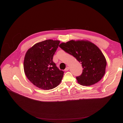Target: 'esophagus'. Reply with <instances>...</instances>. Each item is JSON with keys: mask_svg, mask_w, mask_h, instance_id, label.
<instances>
[{"mask_svg": "<svg viewBox=\"0 0 123 123\" xmlns=\"http://www.w3.org/2000/svg\"><path fill=\"white\" fill-rule=\"evenodd\" d=\"M69 67H67L65 68V71H67L69 70Z\"/></svg>", "mask_w": 123, "mask_h": 123, "instance_id": "1", "label": "esophagus"}]
</instances>
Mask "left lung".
<instances>
[{
  "label": "left lung",
  "instance_id": "1",
  "mask_svg": "<svg viewBox=\"0 0 123 123\" xmlns=\"http://www.w3.org/2000/svg\"><path fill=\"white\" fill-rule=\"evenodd\" d=\"M59 47L72 55L82 64V74L76 77L78 83L91 86L98 82L105 73L107 62L100 49L87 40H70L63 42Z\"/></svg>",
  "mask_w": 123,
  "mask_h": 123
}]
</instances>
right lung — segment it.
Returning <instances> with one entry per match:
<instances>
[{
    "label": "right lung",
    "mask_w": 123,
    "mask_h": 123,
    "mask_svg": "<svg viewBox=\"0 0 123 123\" xmlns=\"http://www.w3.org/2000/svg\"><path fill=\"white\" fill-rule=\"evenodd\" d=\"M60 41L48 39L38 42L29 48L24 60V70L34 85L43 90L52 89L61 83L64 72L53 61Z\"/></svg>",
    "instance_id": "1"
}]
</instances>
